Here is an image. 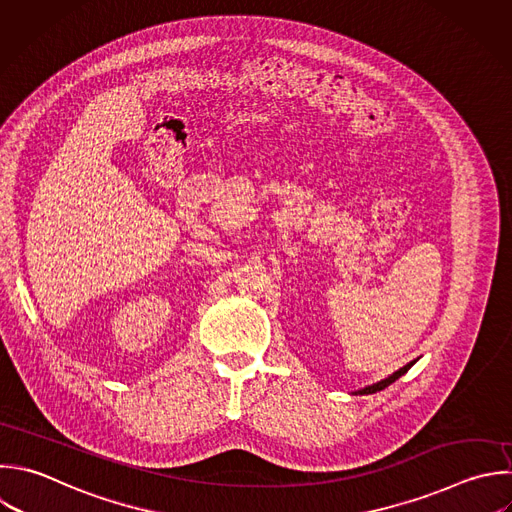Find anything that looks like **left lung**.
<instances>
[{
	"mask_svg": "<svg viewBox=\"0 0 512 512\" xmlns=\"http://www.w3.org/2000/svg\"><path fill=\"white\" fill-rule=\"evenodd\" d=\"M414 362H416V360H412V362H408L406 366L398 368V370H396V372H392L388 378H384V380H380V382H376V384H370V386H366V388H360V390H358V392H354V394H374V392H378V390H384V388H386V386H390L394 380H398L402 374H406Z\"/></svg>",
	"mask_w": 512,
	"mask_h": 512,
	"instance_id": "8db88e82",
	"label": "left lung"
}]
</instances>
